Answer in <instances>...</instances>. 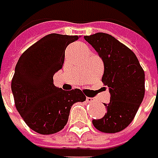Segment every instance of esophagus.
I'll return each instance as SVG.
<instances>
[{
    "instance_id": "obj_1",
    "label": "esophagus",
    "mask_w": 158,
    "mask_h": 158,
    "mask_svg": "<svg viewBox=\"0 0 158 158\" xmlns=\"http://www.w3.org/2000/svg\"><path fill=\"white\" fill-rule=\"evenodd\" d=\"M86 101H87L88 103H92V102L94 101V99H93V98H89V97H87V98H86Z\"/></svg>"
}]
</instances>
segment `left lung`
<instances>
[{
  "mask_svg": "<svg viewBox=\"0 0 158 158\" xmlns=\"http://www.w3.org/2000/svg\"><path fill=\"white\" fill-rule=\"evenodd\" d=\"M104 63L102 83L109 89L106 114L92 120L96 129L114 133L125 129L138 111L145 94V74L133 52L112 35L97 33L84 36Z\"/></svg>",
  "mask_w": 158,
  "mask_h": 158,
  "instance_id": "1",
  "label": "left lung"
}]
</instances>
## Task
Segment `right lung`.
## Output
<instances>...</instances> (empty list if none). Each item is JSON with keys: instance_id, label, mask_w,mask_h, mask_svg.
<instances>
[{"instance_id": "1", "label": "right lung", "mask_w": 158, "mask_h": 158, "mask_svg": "<svg viewBox=\"0 0 158 158\" xmlns=\"http://www.w3.org/2000/svg\"><path fill=\"white\" fill-rule=\"evenodd\" d=\"M77 35L51 34L24 52L11 81L15 106L28 126L40 134H53L67 124L70 109L86 97L79 89L64 91L53 84V75L63 67L67 45Z\"/></svg>"}]
</instances>
